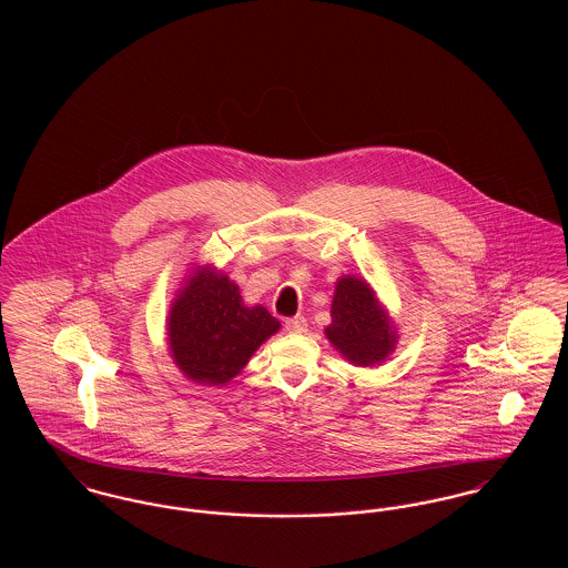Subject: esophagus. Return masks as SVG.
<instances>
[{"instance_id": "34e87169", "label": "esophagus", "mask_w": 568, "mask_h": 568, "mask_svg": "<svg viewBox=\"0 0 568 568\" xmlns=\"http://www.w3.org/2000/svg\"><path fill=\"white\" fill-rule=\"evenodd\" d=\"M285 327H287V332H292V334H302V332H306V320H304L302 315L290 317V320L285 322Z\"/></svg>"}]
</instances>
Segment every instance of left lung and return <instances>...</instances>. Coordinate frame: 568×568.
Listing matches in <instances>:
<instances>
[{"mask_svg": "<svg viewBox=\"0 0 568 568\" xmlns=\"http://www.w3.org/2000/svg\"><path fill=\"white\" fill-rule=\"evenodd\" d=\"M329 315L325 336L355 366H377L396 349V327L366 281L341 276Z\"/></svg>", "mask_w": 568, "mask_h": 568, "instance_id": "left-lung-1", "label": "left lung"}]
</instances>
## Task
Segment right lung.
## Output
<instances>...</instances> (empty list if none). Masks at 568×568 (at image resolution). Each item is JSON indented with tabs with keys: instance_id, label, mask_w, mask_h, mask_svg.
<instances>
[{
	"instance_id": "1",
	"label": "right lung",
	"mask_w": 568,
	"mask_h": 568,
	"mask_svg": "<svg viewBox=\"0 0 568 568\" xmlns=\"http://www.w3.org/2000/svg\"><path fill=\"white\" fill-rule=\"evenodd\" d=\"M278 327L262 304H244L227 274L197 266L170 306L168 345L185 377L225 385Z\"/></svg>"
}]
</instances>
